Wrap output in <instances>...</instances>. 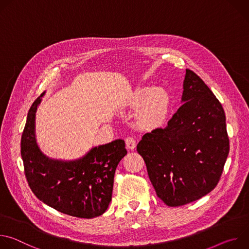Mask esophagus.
I'll return each instance as SVG.
<instances>
[{
    "mask_svg": "<svg viewBox=\"0 0 249 249\" xmlns=\"http://www.w3.org/2000/svg\"><path fill=\"white\" fill-rule=\"evenodd\" d=\"M125 142H126V147L129 150H134L136 148V141H135V139L133 137H131V136L127 137Z\"/></svg>",
    "mask_w": 249,
    "mask_h": 249,
    "instance_id": "1",
    "label": "esophagus"
}]
</instances>
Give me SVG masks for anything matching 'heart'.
Segmentation results:
<instances>
[{
    "mask_svg": "<svg viewBox=\"0 0 249 249\" xmlns=\"http://www.w3.org/2000/svg\"><path fill=\"white\" fill-rule=\"evenodd\" d=\"M131 103L139 107L138 122L145 127L159 126L167 118L171 98L169 93L161 88H142L137 89L131 98Z\"/></svg>",
    "mask_w": 249,
    "mask_h": 249,
    "instance_id": "1",
    "label": "heart"
}]
</instances>
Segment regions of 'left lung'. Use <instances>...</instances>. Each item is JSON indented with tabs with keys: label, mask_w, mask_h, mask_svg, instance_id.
Returning a JSON list of instances; mask_svg holds the SVG:
<instances>
[{
	"label": "left lung",
	"mask_w": 249,
	"mask_h": 249,
	"mask_svg": "<svg viewBox=\"0 0 249 249\" xmlns=\"http://www.w3.org/2000/svg\"><path fill=\"white\" fill-rule=\"evenodd\" d=\"M181 101L165 128L145 134L137 145L158 197L169 207L191 203L214 189L230 152L223 106L189 69Z\"/></svg>",
	"instance_id": "left-lung-1"
}]
</instances>
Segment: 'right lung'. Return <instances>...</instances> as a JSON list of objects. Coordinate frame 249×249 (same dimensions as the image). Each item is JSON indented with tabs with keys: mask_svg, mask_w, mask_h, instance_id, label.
Returning <instances> with one entry per match:
<instances>
[{
	"mask_svg": "<svg viewBox=\"0 0 249 249\" xmlns=\"http://www.w3.org/2000/svg\"><path fill=\"white\" fill-rule=\"evenodd\" d=\"M43 94L31 105L20 142L28 185L40 201L63 214L83 219L98 217L111 201L115 170L127 154L125 142L118 139L94 147L75 160L48 158L35 138V113Z\"/></svg>",
	"mask_w": 249,
	"mask_h": 249,
	"instance_id": "add662e5",
	"label": "right lung"
}]
</instances>
